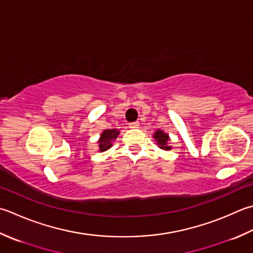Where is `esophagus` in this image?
<instances>
[{"label": "esophagus", "mask_w": 253, "mask_h": 253, "mask_svg": "<svg viewBox=\"0 0 253 253\" xmlns=\"http://www.w3.org/2000/svg\"><path fill=\"white\" fill-rule=\"evenodd\" d=\"M139 127V122H133L129 124V128H138Z\"/></svg>", "instance_id": "34e87169"}]
</instances>
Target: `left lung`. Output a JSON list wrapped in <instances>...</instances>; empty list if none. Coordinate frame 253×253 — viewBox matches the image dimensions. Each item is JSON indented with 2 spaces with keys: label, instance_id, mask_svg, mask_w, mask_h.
Returning <instances> with one entry per match:
<instances>
[{
  "label": "left lung",
  "instance_id": "1",
  "mask_svg": "<svg viewBox=\"0 0 253 253\" xmlns=\"http://www.w3.org/2000/svg\"><path fill=\"white\" fill-rule=\"evenodd\" d=\"M153 138L157 140L158 145L161 148V149H165V150H170L171 147L168 146V141H169V136L167 135V133L163 132L162 130H157L155 136Z\"/></svg>",
  "mask_w": 253,
  "mask_h": 253
}]
</instances>
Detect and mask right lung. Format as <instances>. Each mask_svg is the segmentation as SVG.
<instances>
[{"instance_id": "obj_1", "label": "right lung", "mask_w": 253, "mask_h": 253, "mask_svg": "<svg viewBox=\"0 0 253 253\" xmlns=\"http://www.w3.org/2000/svg\"><path fill=\"white\" fill-rule=\"evenodd\" d=\"M120 131L116 129H108L104 130L101 135V139L98 140V148H100V151H105L110 149L112 147V141L116 139Z\"/></svg>"}]
</instances>
